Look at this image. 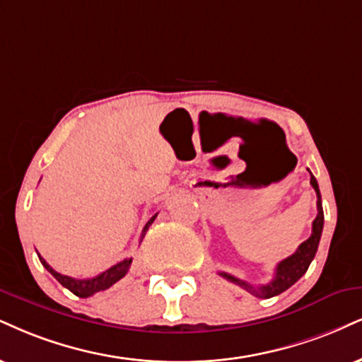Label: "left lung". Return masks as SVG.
Returning <instances> with one entry per match:
<instances>
[{
  "instance_id": "obj_1",
  "label": "left lung",
  "mask_w": 362,
  "mask_h": 362,
  "mask_svg": "<svg viewBox=\"0 0 362 362\" xmlns=\"http://www.w3.org/2000/svg\"><path fill=\"white\" fill-rule=\"evenodd\" d=\"M310 185L312 188L315 189V194H317V216H315L314 223H312V235L305 240L304 243H300V247L297 248V252L293 255H290L285 258L276 265L275 269V276L272 279V282L265 284V285H258V287H253L248 282H243V280L236 279V276L225 274V272H220V275L223 279L230 280L240 287H243L245 290H248L250 293L253 296L262 297V298H270L279 296L287 290L288 287H292L293 284L300 279L302 275L305 274L307 269H309L310 262L314 260L315 252H317L319 242H320V235H322V228H324V211H322V199H320V191H319V185L317 180L310 174Z\"/></svg>"
}]
</instances>
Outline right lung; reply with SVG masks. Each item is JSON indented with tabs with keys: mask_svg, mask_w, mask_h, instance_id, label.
Segmentation results:
<instances>
[{
	"mask_svg": "<svg viewBox=\"0 0 362 362\" xmlns=\"http://www.w3.org/2000/svg\"><path fill=\"white\" fill-rule=\"evenodd\" d=\"M156 216H158V213H156V215L151 218L149 221L146 223L144 230H142V238H144L146 231L149 230V226L153 225V221L156 220ZM40 262H42V265L45 267V269L50 272V274L55 276L58 282L64 285L65 288H69L70 292L75 293V296H77V297L87 298V297L93 296V293L100 292V290H105V288L112 287L115 282H119V280L122 279V276L129 272V267H131L132 258H124L122 262L115 263V265L110 267V269H107L105 272H102V274L92 276V279H82V280H80V279H72V276H66V275L58 274V272L53 270L52 267L48 265V263L45 262L42 257H40Z\"/></svg>",
	"mask_w": 362,
	"mask_h": 362,
	"instance_id": "obj_1",
	"label": "right lung"
}]
</instances>
